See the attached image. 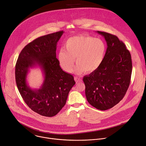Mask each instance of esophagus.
<instances>
[{
  "mask_svg": "<svg viewBox=\"0 0 146 146\" xmlns=\"http://www.w3.org/2000/svg\"><path fill=\"white\" fill-rule=\"evenodd\" d=\"M74 80H75V81H76V82H79L82 81V79H81V78H78V77H74Z\"/></svg>",
  "mask_w": 146,
  "mask_h": 146,
  "instance_id": "esophagus-1",
  "label": "esophagus"
}]
</instances>
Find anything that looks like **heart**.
<instances>
[{
  "instance_id": "b5f03b06",
  "label": "heart",
  "mask_w": 146,
  "mask_h": 146,
  "mask_svg": "<svg viewBox=\"0 0 146 146\" xmlns=\"http://www.w3.org/2000/svg\"><path fill=\"white\" fill-rule=\"evenodd\" d=\"M65 48L60 49L58 54V60L61 67L68 72H72L76 58L77 64L74 72L78 74L84 72L92 73L98 69L106 51V44L102 39L88 35L69 38Z\"/></svg>"
}]
</instances>
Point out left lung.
Segmentation results:
<instances>
[{"label": "left lung", "instance_id": "8db88e82", "mask_svg": "<svg viewBox=\"0 0 146 146\" xmlns=\"http://www.w3.org/2000/svg\"><path fill=\"white\" fill-rule=\"evenodd\" d=\"M105 38L107 50L102 63L95 71L83 77L88 103L100 110L116 105L129 86L132 64L125 45L111 34L96 32Z\"/></svg>", "mask_w": 146, "mask_h": 146}]
</instances>
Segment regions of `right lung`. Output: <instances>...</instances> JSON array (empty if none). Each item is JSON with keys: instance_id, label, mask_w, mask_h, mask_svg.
<instances>
[{"instance_id": "right-lung-1", "label": "right lung", "mask_w": 146, "mask_h": 146, "mask_svg": "<svg viewBox=\"0 0 146 146\" xmlns=\"http://www.w3.org/2000/svg\"><path fill=\"white\" fill-rule=\"evenodd\" d=\"M64 31L41 36L27 44L20 52L15 65L18 91L29 108L38 114L53 117L66 104L68 94L76 84L73 76L62 70L56 57L58 41ZM38 66L44 76L38 89L27 82L30 68Z\"/></svg>"}]
</instances>
